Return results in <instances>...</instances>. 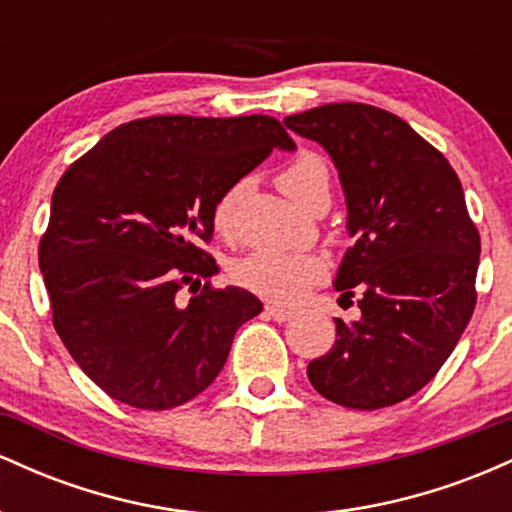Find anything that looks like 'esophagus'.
I'll list each match as a JSON object with an SVG mask.
<instances>
[{
  "label": "esophagus",
  "mask_w": 512,
  "mask_h": 512,
  "mask_svg": "<svg viewBox=\"0 0 512 512\" xmlns=\"http://www.w3.org/2000/svg\"><path fill=\"white\" fill-rule=\"evenodd\" d=\"M267 315L272 317V320H276V322H286V320H291L293 317V313L291 310H286V308H281V305H267Z\"/></svg>",
  "instance_id": "obj_1"
}]
</instances>
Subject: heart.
Wrapping results in <instances>:
<instances>
[{
	"instance_id": "1",
	"label": "heart",
	"mask_w": 512,
	"mask_h": 512,
	"mask_svg": "<svg viewBox=\"0 0 512 512\" xmlns=\"http://www.w3.org/2000/svg\"><path fill=\"white\" fill-rule=\"evenodd\" d=\"M320 182H327V168L315 154H301L279 175V187L293 202L305 207L308 197ZM243 195V185L231 187L219 199L214 211V223L219 231H231L236 211ZM327 272L322 257L310 252H274L257 250L240 257L233 264V279L243 289L274 303H296L310 286L317 284Z\"/></svg>"
}]
</instances>
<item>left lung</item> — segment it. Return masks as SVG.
<instances>
[{
    "instance_id": "obj_1",
    "label": "left lung",
    "mask_w": 512,
    "mask_h": 512,
    "mask_svg": "<svg viewBox=\"0 0 512 512\" xmlns=\"http://www.w3.org/2000/svg\"><path fill=\"white\" fill-rule=\"evenodd\" d=\"M284 125L337 168L354 245L334 289L361 308L354 322L334 320V346L308 363V380L342 407H390L431 383L474 313L481 243L462 182L402 117L375 105L327 103Z\"/></svg>"
}]
</instances>
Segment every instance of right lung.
Here are the masks:
<instances>
[{"mask_svg": "<svg viewBox=\"0 0 512 512\" xmlns=\"http://www.w3.org/2000/svg\"><path fill=\"white\" fill-rule=\"evenodd\" d=\"M274 149H296L274 117L156 115L115 127L57 182L38 252L52 322L117 402H190L221 373L238 327L260 315L238 286L199 291L216 267L197 243L214 233L219 199Z\"/></svg>", "mask_w": 512, "mask_h": 512, "instance_id": "right-lung-1", "label": "right lung"}]
</instances>
